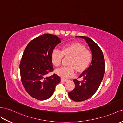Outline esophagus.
<instances>
[{"instance_id":"1","label":"esophagus","mask_w":123,"mask_h":123,"mask_svg":"<svg viewBox=\"0 0 123 123\" xmlns=\"http://www.w3.org/2000/svg\"><path fill=\"white\" fill-rule=\"evenodd\" d=\"M68 80V79H64V78H61V81H62V82H66V81H67Z\"/></svg>"}]
</instances>
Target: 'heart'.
Listing matches in <instances>:
<instances>
[{"instance_id":"obj_1","label":"heart","mask_w":123,"mask_h":123,"mask_svg":"<svg viewBox=\"0 0 123 123\" xmlns=\"http://www.w3.org/2000/svg\"><path fill=\"white\" fill-rule=\"evenodd\" d=\"M64 56H71L69 65L70 66H62L56 70V73L64 78H69L75 74L74 68L78 71H82L88 67L92 59L90 50L86 49L85 46L79 43H73L64 45L62 50L55 49L51 54L53 64L58 67L61 64Z\"/></svg>"}]
</instances>
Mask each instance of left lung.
Wrapping results in <instances>:
<instances>
[{"label": "left lung", "instance_id": "left-lung-1", "mask_svg": "<svg viewBox=\"0 0 123 123\" xmlns=\"http://www.w3.org/2000/svg\"><path fill=\"white\" fill-rule=\"evenodd\" d=\"M77 37L85 39L92 54L90 66L79 77H82L83 80H73L75 83V88L68 93L69 97L72 100L81 102L90 98L99 88L104 74L105 62L103 52L96 43L90 38L85 36Z\"/></svg>", "mask_w": 123, "mask_h": 123}]
</instances>
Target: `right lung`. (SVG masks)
<instances>
[{
    "mask_svg": "<svg viewBox=\"0 0 123 123\" xmlns=\"http://www.w3.org/2000/svg\"><path fill=\"white\" fill-rule=\"evenodd\" d=\"M61 38L55 35L44 34L34 38L26 46L20 64L21 79L28 93L38 100L52 96L61 78L54 74L51 54Z\"/></svg>",
    "mask_w": 123,
    "mask_h": 123,
    "instance_id": "right-lung-1",
    "label": "right lung"
}]
</instances>
